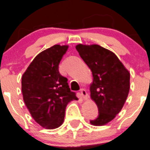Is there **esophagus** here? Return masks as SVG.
Masks as SVG:
<instances>
[{
    "mask_svg": "<svg viewBox=\"0 0 150 150\" xmlns=\"http://www.w3.org/2000/svg\"><path fill=\"white\" fill-rule=\"evenodd\" d=\"M80 96H81V97H82L83 100H87L89 97L87 92H86L85 90H83V89L81 90V91H80Z\"/></svg>",
    "mask_w": 150,
    "mask_h": 150,
    "instance_id": "1",
    "label": "esophagus"
}]
</instances>
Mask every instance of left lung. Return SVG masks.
Listing matches in <instances>:
<instances>
[{"label": "left lung", "mask_w": 150, "mask_h": 150, "mask_svg": "<svg viewBox=\"0 0 150 150\" xmlns=\"http://www.w3.org/2000/svg\"><path fill=\"white\" fill-rule=\"evenodd\" d=\"M76 49L93 74L90 98L98 107L99 116L90 124L104 126L123 107L130 87V74L113 52L100 45L80 44Z\"/></svg>", "instance_id": "8db88e82"}]
</instances>
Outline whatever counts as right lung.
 Wrapping results in <instances>:
<instances>
[{
  "label": "right lung",
  "mask_w": 150,
  "mask_h": 150,
  "mask_svg": "<svg viewBox=\"0 0 150 150\" xmlns=\"http://www.w3.org/2000/svg\"><path fill=\"white\" fill-rule=\"evenodd\" d=\"M69 46L55 44L37 55L21 79L23 101L33 120L47 129L60 127L67 105L77 100L67 79L59 73V64Z\"/></svg>",
  "instance_id": "1"
}]
</instances>
